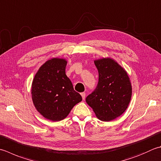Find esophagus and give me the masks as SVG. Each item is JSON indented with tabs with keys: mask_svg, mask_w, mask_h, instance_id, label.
Masks as SVG:
<instances>
[{
	"mask_svg": "<svg viewBox=\"0 0 161 161\" xmlns=\"http://www.w3.org/2000/svg\"><path fill=\"white\" fill-rule=\"evenodd\" d=\"M81 97H82V99L84 100L85 99V96H86V93H85L84 92L81 93Z\"/></svg>",
	"mask_w": 161,
	"mask_h": 161,
	"instance_id": "34e87169",
	"label": "esophagus"
}]
</instances>
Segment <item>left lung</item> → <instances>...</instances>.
Segmentation results:
<instances>
[{
    "label": "left lung",
    "mask_w": 161,
    "mask_h": 161,
    "mask_svg": "<svg viewBox=\"0 0 161 161\" xmlns=\"http://www.w3.org/2000/svg\"><path fill=\"white\" fill-rule=\"evenodd\" d=\"M94 64L98 70V83L86 102L100 121L114 120L126 110L130 102V78L125 69L111 58L97 59Z\"/></svg>",
    "instance_id": "left-lung-1"
}]
</instances>
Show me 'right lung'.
Here are the masks:
<instances>
[{"label":"right lung","mask_w":161,"mask_h":161,"mask_svg":"<svg viewBox=\"0 0 161 161\" xmlns=\"http://www.w3.org/2000/svg\"><path fill=\"white\" fill-rule=\"evenodd\" d=\"M67 61L53 58L41 65L31 86L35 108L45 119L59 121L67 116L73 107L82 100L65 75Z\"/></svg>","instance_id":"right-lung-1"}]
</instances>
